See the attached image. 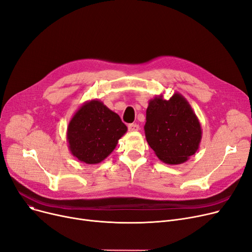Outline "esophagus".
I'll return each mask as SVG.
<instances>
[{"mask_svg": "<svg viewBox=\"0 0 252 252\" xmlns=\"http://www.w3.org/2000/svg\"><path fill=\"white\" fill-rule=\"evenodd\" d=\"M127 128H128L129 131H136V130L139 129V125H137V124H129L127 126Z\"/></svg>", "mask_w": 252, "mask_h": 252, "instance_id": "esophagus-1", "label": "esophagus"}]
</instances>
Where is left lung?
Returning a JSON list of instances; mask_svg holds the SVG:
<instances>
[{
  "mask_svg": "<svg viewBox=\"0 0 252 252\" xmlns=\"http://www.w3.org/2000/svg\"><path fill=\"white\" fill-rule=\"evenodd\" d=\"M145 136L156 156L167 164H181L199 149L202 130L191 105L180 93L168 100L151 99L146 110Z\"/></svg>",
  "mask_w": 252,
  "mask_h": 252,
  "instance_id": "obj_1",
  "label": "left lung"
}]
</instances>
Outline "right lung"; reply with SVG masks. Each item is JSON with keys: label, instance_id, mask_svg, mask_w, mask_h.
Returning a JSON list of instances; mask_svg holds the SVG:
<instances>
[{"label": "right lung", "instance_id": "1", "mask_svg": "<svg viewBox=\"0 0 252 252\" xmlns=\"http://www.w3.org/2000/svg\"><path fill=\"white\" fill-rule=\"evenodd\" d=\"M126 130L117 113L94 99L85 102L74 113L66 139L71 154L79 161L97 164L111 154Z\"/></svg>", "mask_w": 252, "mask_h": 252}]
</instances>
